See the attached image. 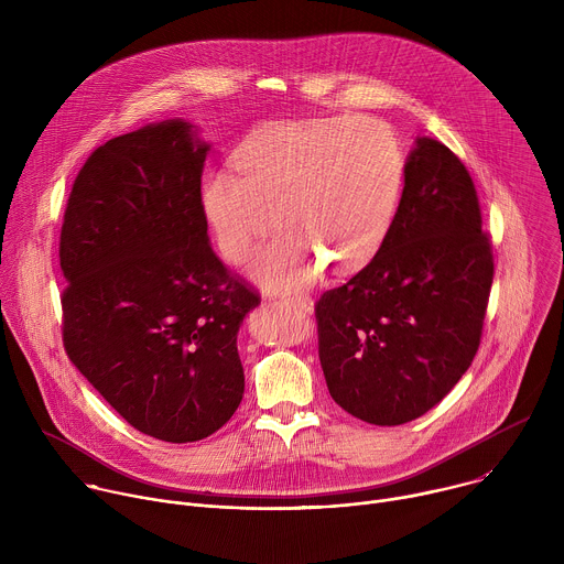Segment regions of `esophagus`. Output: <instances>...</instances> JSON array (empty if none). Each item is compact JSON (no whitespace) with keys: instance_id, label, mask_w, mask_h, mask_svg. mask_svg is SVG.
<instances>
[{"instance_id":"34e87169","label":"esophagus","mask_w":564,"mask_h":564,"mask_svg":"<svg viewBox=\"0 0 564 564\" xmlns=\"http://www.w3.org/2000/svg\"><path fill=\"white\" fill-rule=\"evenodd\" d=\"M283 303H290V305H294L296 310H301L305 314L312 312V299L310 296H285Z\"/></svg>"}]
</instances>
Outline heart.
Here are the masks:
<instances>
[{"label": "heart", "mask_w": 564, "mask_h": 564, "mask_svg": "<svg viewBox=\"0 0 564 564\" xmlns=\"http://www.w3.org/2000/svg\"><path fill=\"white\" fill-rule=\"evenodd\" d=\"M234 172L203 183V209L227 263L254 257L252 274L272 290L310 285L328 263L348 272L368 261L390 225L401 176L394 131L372 118L333 116L261 127L238 144Z\"/></svg>", "instance_id": "obj_1"}]
</instances>
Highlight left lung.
I'll use <instances>...</instances> for the list:
<instances>
[{
	"label": "left lung",
	"instance_id": "1",
	"mask_svg": "<svg viewBox=\"0 0 564 564\" xmlns=\"http://www.w3.org/2000/svg\"><path fill=\"white\" fill-rule=\"evenodd\" d=\"M494 283V250L462 160L417 138L379 252L314 303L328 390L352 417L399 426L468 370Z\"/></svg>",
	"mask_w": 564,
	"mask_h": 564
}]
</instances>
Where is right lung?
I'll use <instances>...</instances> for the list:
<instances>
[{"label": "right lung", "instance_id": "right-lung-1", "mask_svg": "<svg viewBox=\"0 0 564 564\" xmlns=\"http://www.w3.org/2000/svg\"><path fill=\"white\" fill-rule=\"evenodd\" d=\"M207 151L183 120L111 138L79 170L59 234L68 359L133 429L172 444L236 413V335L261 303L209 246Z\"/></svg>", "mask_w": 564, "mask_h": 564}]
</instances>
